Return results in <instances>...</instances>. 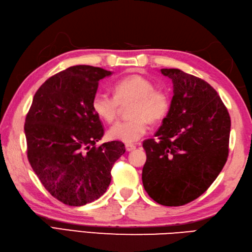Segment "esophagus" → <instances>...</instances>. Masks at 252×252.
<instances>
[{
  "mask_svg": "<svg viewBox=\"0 0 252 252\" xmlns=\"http://www.w3.org/2000/svg\"><path fill=\"white\" fill-rule=\"evenodd\" d=\"M135 145L134 144H126V150L127 151V152H131V151H133V150H135Z\"/></svg>",
  "mask_w": 252,
  "mask_h": 252,
  "instance_id": "esophagus-1",
  "label": "esophagus"
}]
</instances>
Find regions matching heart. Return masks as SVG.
Listing matches in <instances>:
<instances>
[{
    "mask_svg": "<svg viewBox=\"0 0 252 252\" xmlns=\"http://www.w3.org/2000/svg\"><path fill=\"white\" fill-rule=\"evenodd\" d=\"M115 95L107 92H97L93 97L94 112L106 122L116 119L121 103L132 101L129 120L117 122L108 131L113 141L132 143L145 134L149 129V120L158 122L167 116L170 108L168 93L155 88L150 78L133 74L118 80L113 85Z\"/></svg>",
    "mask_w": 252,
    "mask_h": 252,
    "instance_id": "b5f03b06",
    "label": "heart"
}]
</instances>
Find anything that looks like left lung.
Listing matches in <instances>:
<instances>
[{"mask_svg": "<svg viewBox=\"0 0 252 252\" xmlns=\"http://www.w3.org/2000/svg\"><path fill=\"white\" fill-rule=\"evenodd\" d=\"M174 85L169 111L156 139L143 142L142 180L157 203L180 206L199 198L228 157L230 117L209 83L178 68H161Z\"/></svg>", "mask_w": 252, "mask_h": 252, "instance_id": "obj_1", "label": "left lung"}]
</instances>
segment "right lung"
<instances>
[{"label":"right lung","mask_w":252,"mask_h":252,"mask_svg":"<svg viewBox=\"0 0 252 252\" xmlns=\"http://www.w3.org/2000/svg\"><path fill=\"white\" fill-rule=\"evenodd\" d=\"M110 71L75 65L54 74L39 87L25 120L27 157L53 198L81 206L105 193L111 169L125 154L120 141L96 143L103 135L92 100Z\"/></svg>","instance_id":"right-lung-1"}]
</instances>
